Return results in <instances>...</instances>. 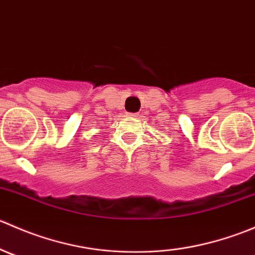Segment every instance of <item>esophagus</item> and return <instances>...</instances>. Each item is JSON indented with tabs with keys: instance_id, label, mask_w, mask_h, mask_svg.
<instances>
[{
	"instance_id": "1",
	"label": "esophagus",
	"mask_w": 255,
	"mask_h": 255,
	"mask_svg": "<svg viewBox=\"0 0 255 255\" xmlns=\"http://www.w3.org/2000/svg\"><path fill=\"white\" fill-rule=\"evenodd\" d=\"M128 115H129V116H132V117H139V113H137V112H135V113H133V112H129V113H128Z\"/></svg>"
}]
</instances>
